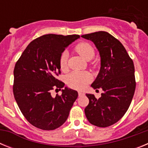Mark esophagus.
<instances>
[{"mask_svg":"<svg viewBox=\"0 0 148 148\" xmlns=\"http://www.w3.org/2000/svg\"><path fill=\"white\" fill-rule=\"evenodd\" d=\"M84 95V93L82 92H78V96H82V95Z\"/></svg>","mask_w":148,"mask_h":148,"instance_id":"obj_1","label":"esophagus"}]
</instances>
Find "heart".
Listing matches in <instances>:
<instances>
[{"label":"heart","instance_id":"heart-1","mask_svg":"<svg viewBox=\"0 0 148 148\" xmlns=\"http://www.w3.org/2000/svg\"><path fill=\"white\" fill-rule=\"evenodd\" d=\"M75 50L82 56L84 59L90 61L95 56V49L92 46L87 42H81L75 47ZM66 52H63L59 58V65L62 70H65L67 66ZM92 80V77L87 72H73L66 76V82L70 87L77 90H81L87 85Z\"/></svg>","mask_w":148,"mask_h":148}]
</instances>
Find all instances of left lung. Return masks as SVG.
<instances>
[{"label": "left lung", "mask_w": 148, "mask_h": 148, "mask_svg": "<svg viewBox=\"0 0 148 148\" xmlns=\"http://www.w3.org/2000/svg\"><path fill=\"white\" fill-rule=\"evenodd\" d=\"M82 37L92 40L99 49L101 69L91 86L104 91L99 99L86 94V117L95 126L109 127L122 118L133 99L136 84L133 61L122 44L108 32L99 31Z\"/></svg>", "instance_id": "left-lung-1"}]
</instances>
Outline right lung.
<instances>
[{
  "mask_svg": "<svg viewBox=\"0 0 148 148\" xmlns=\"http://www.w3.org/2000/svg\"><path fill=\"white\" fill-rule=\"evenodd\" d=\"M79 38L78 35H42L30 42L15 64L14 97L22 114L35 127L55 130L67 119L78 92L65 87L61 95L53 98L51 91L64 86L57 78L61 74L60 56Z\"/></svg>",
  "mask_w": 148,
  "mask_h": 148,
  "instance_id": "1",
  "label": "right lung"
}]
</instances>
